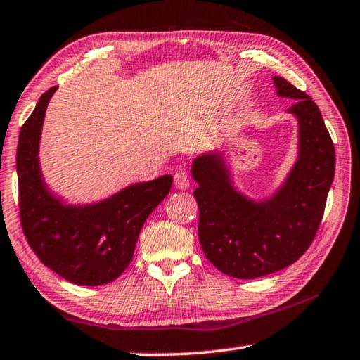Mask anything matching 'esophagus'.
<instances>
[{
    "instance_id": "obj_1",
    "label": "esophagus",
    "mask_w": 360,
    "mask_h": 360,
    "mask_svg": "<svg viewBox=\"0 0 360 360\" xmlns=\"http://www.w3.org/2000/svg\"><path fill=\"white\" fill-rule=\"evenodd\" d=\"M189 184V176H187L186 171H178V173H174V186L178 187V189L186 191Z\"/></svg>"
}]
</instances>
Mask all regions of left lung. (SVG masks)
Wrapping results in <instances>:
<instances>
[{"label":"left lung","mask_w":360,"mask_h":360,"mask_svg":"<svg viewBox=\"0 0 360 360\" xmlns=\"http://www.w3.org/2000/svg\"><path fill=\"white\" fill-rule=\"evenodd\" d=\"M281 98L296 99L298 158L287 179L266 200L255 202L232 186L221 152L197 157L192 178L200 210L198 238L216 269L236 278H258L285 269L304 255L321 226L335 176V147L309 96L274 77Z\"/></svg>","instance_id":"left-lung-1"}]
</instances>
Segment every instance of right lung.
Returning a JSON list of instances; mask_svg holds the SVG:
<instances>
[{
  "instance_id": "1",
  "label": "right lung",
  "mask_w": 360,
  "mask_h": 360,
  "mask_svg": "<svg viewBox=\"0 0 360 360\" xmlns=\"http://www.w3.org/2000/svg\"><path fill=\"white\" fill-rule=\"evenodd\" d=\"M57 86L39 98L19 134L17 178L22 231L38 259L65 281L98 287L115 281L133 259L146 219L169 193V174L124 187L91 205H65L51 193L39 168L44 113Z\"/></svg>"
}]
</instances>
